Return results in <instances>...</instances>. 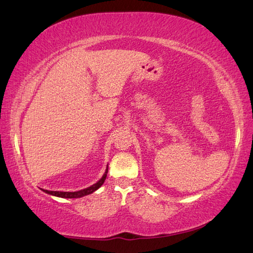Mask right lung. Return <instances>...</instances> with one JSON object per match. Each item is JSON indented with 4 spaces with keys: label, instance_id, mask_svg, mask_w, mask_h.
Masks as SVG:
<instances>
[{
    "label": "right lung",
    "instance_id": "right-lung-1",
    "mask_svg": "<svg viewBox=\"0 0 253 253\" xmlns=\"http://www.w3.org/2000/svg\"><path fill=\"white\" fill-rule=\"evenodd\" d=\"M107 174H108V167L107 170H105L104 174L102 175V178L100 179L97 183L92 184L91 186L87 187V189L84 190H81L78 192H58V191H48V190H43L45 193L49 194V195H54L57 197H62V198H80V197H83L86 195H89V194L93 193L95 191H97L100 186H101L104 183V180L107 178Z\"/></svg>",
    "mask_w": 253,
    "mask_h": 253
}]
</instances>
